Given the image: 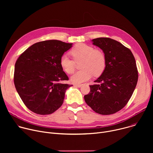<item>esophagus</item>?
Returning <instances> with one entry per match:
<instances>
[{"label": "esophagus", "instance_id": "34e87169", "mask_svg": "<svg viewBox=\"0 0 153 153\" xmlns=\"http://www.w3.org/2000/svg\"><path fill=\"white\" fill-rule=\"evenodd\" d=\"M74 86H76V87H78V88H80V87H81V86H82V85H79V84H75V85H74Z\"/></svg>", "mask_w": 153, "mask_h": 153}]
</instances>
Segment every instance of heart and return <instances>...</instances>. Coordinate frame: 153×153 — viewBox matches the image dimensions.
Instances as JSON below:
<instances>
[{
	"mask_svg": "<svg viewBox=\"0 0 153 153\" xmlns=\"http://www.w3.org/2000/svg\"><path fill=\"white\" fill-rule=\"evenodd\" d=\"M74 60L77 62L82 60L81 68L71 77V80L74 83H80L90 79L93 75L99 76L105 70L106 59L104 54L90 45L79 43L71 51ZM67 54H63L60 59L62 69L68 74H72L75 70L76 63Z\"/></svg>",
	"mask_w": 153,
	"mask_h": 153,
	"instance_id": "b5f03b06",
	"label": "heart"
}]
</instances>
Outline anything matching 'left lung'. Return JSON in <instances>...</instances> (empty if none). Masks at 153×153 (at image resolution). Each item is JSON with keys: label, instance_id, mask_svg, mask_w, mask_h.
<instances>
[{"label": "left lung", "instance_id": "1", "mask_svg": "<svg viewBox=\"0 0 153 153\" xmlns=\"http://www.w3.org/2000/svg\"><path fill=\"white\" fill-rule=\"evenodd\" d=\"M91 41L103 51L106 65L84 99L96 113L112 114L126 105L135 90L138 80L136 60L129 49L114 39L99 37Z\"/></svg>", "mask_w": 153, "mask_h": 153}]
</instances>
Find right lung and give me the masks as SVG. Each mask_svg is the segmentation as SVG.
I'll return each mask as SVG.
<instances>
[{
  "label": "right lung",
  "mask_w": 153,
  "mask_h": 153,
  "mask_svg": "<svg viewBox=\"0 0 153 153\" xmlns=\"http://www.w3.org/2000/svg\"><path fill=\"white\" fill-rule=\"evenodd\" d=\"M73 43L49 40L34 43L17 59L14 82L17 92L30 110L46 115L62 106L66 90L72 85L62 83L68 77L60 59Z\"/></svg>",
  "instance_id": "1"
}]
</instances>
